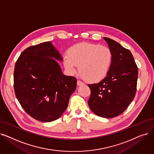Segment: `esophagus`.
Returning <instances> with one entry per match:
<instances>
[{
  "mask_svg": "<svg viewBox=\"0 0 154 154\" xmlns=\"http://www.w3.org/2000/svg\"><path fill=\"white\" fill-rule=\"evenodd\" d=\"M77 84L78 86H81V85H84V83L82 82V81H79V80H78L77 81Z\"/></svg>",
  "mask_w": 154,
  "mask_h": 154,
  "instance_id": "34e87169",
  "label": "esophagus"
}]
</instances>
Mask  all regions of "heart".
<instances>
[{
    "label": "heart",
    "mask_w": 154,
    "mask_h": 154,
    "mask_svg": "<svg viewBox=\"0 0 154 154\" xmlns=\"http://www.w3.org/2000/svg\"><path fill=\"white\" fill-rule=\"evenodd\" d=\"M112 53L106 46L84 42L73 46L68 51L64 65L73 74L77 66L82 77L88 82L97 83L108 75L112 62Z\"/></svg>",
    "instance_id": "heart-1"
}]
</instances>
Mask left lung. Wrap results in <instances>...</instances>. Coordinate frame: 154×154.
<instances>
[{
	"label": "left lung",
	"mask_w": 154,
	"mask_h": 154,
	"mask_svg": "<svg viewBox=\"0 0 154 154\" xmlns=\"http://www.w3.org/2000/svg\"><path fill=\"white\" fill-rule=\"evenodd\" d=\"M112 53V62L106 77L97 84H88V104L96 115L114 118L128 108L135 97L138 66L131 51L110 38H104Z\"/></svg>",
	"instance_id": "8db88e82"
}]
</instances>
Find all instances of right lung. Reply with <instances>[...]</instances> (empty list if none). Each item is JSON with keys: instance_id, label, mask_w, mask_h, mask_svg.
Here are the masks:
<instances>
[{"instance_id": "right-lung-1", "label": "right lung", "mask_w": 154, "mask_h": 154, "mask_svg": "<svg viewBox=\"0 0 154 154\" xmlns=\"http://www.w3.org/2000/svg\"><path fill=\"white\" fill-rule=\"evenodd\" d=\"M53 58L62 60L50 42L31 46L20 55L14 71L18 101L29 116L42 122L62 116L77 85V79L63 74Z\"/></svg>"}]
</instances>
